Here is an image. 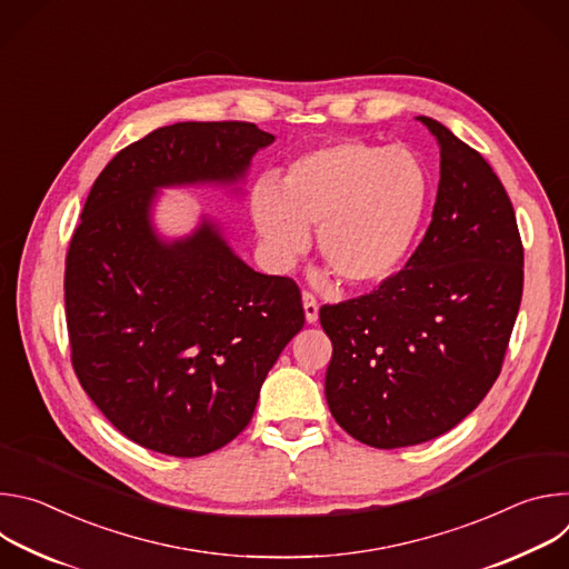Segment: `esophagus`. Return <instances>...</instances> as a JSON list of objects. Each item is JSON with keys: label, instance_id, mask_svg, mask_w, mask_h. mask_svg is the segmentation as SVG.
Masks as SVG:
<instances>
[{"label": "esophagus", "instance_id": "1", "mask_svg": "<svg viewBox=\"0 0 569 569\" xmlns=\"http://www.w3.org/2000/svg\"><path fill=\"white\" fill-rule=\"evenodd\" d=\"M301 301H303V312H306V321L308 323H315L319 319V303L315 299L312 292H303L301 295Z\"/></svg>", "mask_w": 569, "mask_h": 569}]
</instances>
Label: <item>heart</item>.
Wrapping results in <instances>:
<instances>
[{"label":"heart","instance_id":"heart-1","mask_svg":"<svg viewBox=\"0 0 569 569\" xmlns=\"http://www.w3.org/2000/svg\"><path fill=\"white\" fill-rule=\"evenodd\" d=\"M428 202V176L405 148L340 139L292 159L281 187L263 178L250 193V213L266 261L290 268L317 248L327 268L349 286L389 279L408 257Z\"/></svg>","mask_w":569,"mask_h":569}]
</instances>
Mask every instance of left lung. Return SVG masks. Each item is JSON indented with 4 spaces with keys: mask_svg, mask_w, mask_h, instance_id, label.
I'll return each mask as SVG.
<instances>
[{
    "mask_svg": "<svg viewBox=\"0 0 569 569\" xmlns=\"http://www.w3.org/2000/svg\"><path fill=\"white\" fill-rule=\"evenodd\" d=\"M432 222L405 268L378 290L321 306L333 342L327 402L353 439L391 450L463 421L500 376L522 299L513 204L477 150L443 123Z\"/></svg>",
    "mask_w": 569,
    "mask_h": 569,
    "instance_id": "left-lung-1",
    "label": "left lung"
}]
</instances>
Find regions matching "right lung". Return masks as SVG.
I'll use <instances>...</instances> for the list:
<instances>
[{"label": "right lung", "instance_id": "1", "mask_svg": "<svg viewBox=\"0 0 569 569\" xmlns=\"http://www.w3.org/2000/svg\"><path fill=\"white\" fill-rule=\"evenodd\" d=\"M274 134L184 121L130 143L97 178L64 268L73 371L130 441L200 457L252 421L261 385L303 327L292 279L254 272L207 216L180 238L152 222L159 189L240 191Z\"/></svg>", "mask_w": 569, "mask_h": 569}]
</instances>
